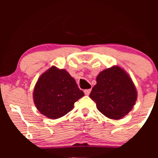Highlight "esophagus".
I'll use <instances>...</instances> for the list:
<instances>
[{
  "instance_id": "34e87169",
  "label": "esophagus",
  "mask_w": 158,
  "mask_h": 158,
  "mask_svg": "<svg viewBox=\"0 0 158 158\" xmlns=\"http://www.w3.org/2000/svg\"><path fill=\"white\" fill-rule=\"evenodd\" d=\"M90 91H91V89H86V90H84V93H85V95H89Z\"/></svg>"
}]
</instances>
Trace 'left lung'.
Wrapping results in <instances>:
<instances>
[{
  "label": "left lung",
  "mask_w": 158,
  "mask_h": 158,
  "mask_svg": "<svg viewBox=\"0 0 158 158\" xmlns=\"http://www.w3.org/2000/svg\"><path fill=\"white\" fill-rule=\"evenodd\" d=\"M89 97L106 117L119 119L132 109L137 92L126 72L118 66H113L99 73L97 85L92 88Z\"/></svg>",
  "instance_id": "left-lung-1"
}]
</instances>
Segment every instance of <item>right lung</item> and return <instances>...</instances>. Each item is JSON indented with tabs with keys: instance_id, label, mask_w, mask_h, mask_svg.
Listing matches in <instances>:
<instances>
[{
	"instance_id": "1",
	"label": "right lung",
	"mask_w": 158,
	"mask_h": 158,
	"mask_svg": "<svg viewBox=\"0 0 158 158\" xmlns=\"http://www.w3.org/2000/svg\"><path fill=\"white\" fill-rule=\"evenodd\" d=\"M84 95L68 72L52 66L38 79L33 100L40 113L54 119L70 112L74 103Z\"/></svg>"
}]
</instances>
